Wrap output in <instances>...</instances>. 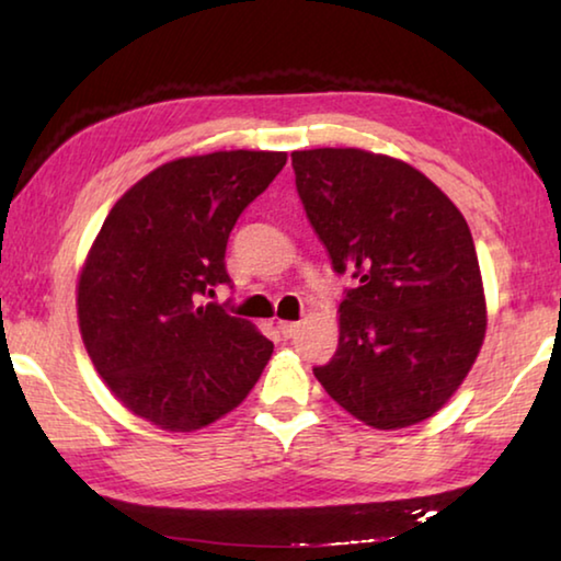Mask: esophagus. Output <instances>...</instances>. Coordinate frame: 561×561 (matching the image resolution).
Segmentation results:
<instances>
[{
    "label": "esophagus",
    "mask_w": 561,
    "mask_h": 561,
    "mask_svg": "<svg viewBox=\"0 0 561 561\" xmlns=\"http://www.w3.org/2000/svg\"><path fill=\"white\" fill-rule=\"evenodd\" d=\"M297 321H279L277 324V329H279V334L284 336V339H291L294 334H297Z\"/></svg>",
    "instance_id": "obj_1"
}]
</instances>
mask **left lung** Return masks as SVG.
<instances>
[{"label":"left lung","instance_id":"obj_1","mask_svg":"<svg viewBox=\"0 0 561 561\" xmlns=\"http://www.w3.org/2000/svg\"><path fill=\"white\" fill-rule=\"evenodd\" d=\"M304 210L331 267L356 282L339 346L314 368L360 423L398 431L440 411L488 329L478 252L462 213L421 170L360 148L291 153Z\"/></svg>","mask_w":561,"mask_h":561}]
</instances>
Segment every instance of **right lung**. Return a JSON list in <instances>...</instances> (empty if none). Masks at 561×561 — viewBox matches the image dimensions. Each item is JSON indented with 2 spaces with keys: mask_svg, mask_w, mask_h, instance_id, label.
Returning a JSON list of instances; mask_svg holds the SVG:
<instances>
[{
  "mask_svg": "<svg viewBox=\"0 0 561 561\" xmlns=\"http://www.w3.org/2000/svg\"><path fill=\"white\" fill-rule=\"evenodd\" d=\"M287 163L284 150H217L150 170L111 207L76 284L83 346L133 415L193 433L234 411L274 344L205 294L230 282L237 217Z\"/></svg>",
  "mask_w": 561,
  "mask_h": 561,
  "instance_id": "1",
  "label": "right lung"
}]
</instances>
